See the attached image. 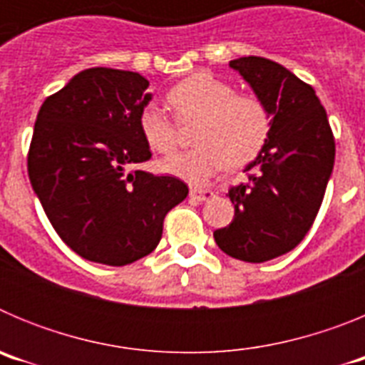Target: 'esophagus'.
<instances>
[{
    "mask_svg": "<svg viewBox=\"0 0 365 365\" xmlns=\"http://www.w3.org/2000/svg\"><path fill=\"white\" fill-rule=\"evenodd\" d=\"M190 197L193 199V201H208V199L215 197V193L212 192V190H205V188H192L190 190Z\"/></svg>",
    "mask_w": 365,
    "mask_h": 365,
    "instance_id": "34e87169",
    "label": "esophagus"
}]
</instances>
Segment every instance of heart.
<instances>
[{"instance_id": "heart-1", "label": "heart", "mask_w": 365, "mask_h": 365, "mask_svg": "<svg viewBox=\"0 0 365 365\" xmlns=\"http://www.w3.org/2000/svg\"><path fill=\"white\" fill-rule=\"evenodd\" d=\"M177 120H197L195 148L160 164L164 172L192 185H205L225 168H243L263 150L270 133V113L259 96L235 93V87L210 73H193L168 93ZM138 130L157 153L177 148V122L159 104H146Z\"/></svg>"}]
</instances>
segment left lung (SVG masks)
Segmentation results:
<instances>
[{
    "label": "left lung",
    "instance_id": "left-lung-1",
    "mask_svg": "<svg viewBox=\"0 0 365 365\" xmlns=\"http://www.w3.org/2000/svg\"><path fill=\"white\" fill-rule=\"evenodd\" d=\"M230 67L267 104L270 133L247 166L256 173L228 190L234 221L214 240L235 259L263 263L291 252L311 230L333 173L334 137L314 89L291 71L261 56Z\"/></svg>",
    "mask_w": 365,
    "mask_h": 365
}]
</instances>
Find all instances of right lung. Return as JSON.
Segmentation results:
<instances>
[{
	"label": "right lung",
	"mask_w": 365,
	"mask_h": 365,
	"mask_svg": "<svg viewBox=\"0 0 365 365\" xmlns=\"http://www.w3.org/2000/svg\"><path fill=\"white\" fill-rule=\"evenodd\" d=\"M148 86L133 71L93 67L38 111L29 179L56 234L83 259L122 267L148 256L168 212L188 195L177 177L131 170L151 159L138 130Z\"/></svg>",
	"instance_id": "obj_1"
}]
</instances>
